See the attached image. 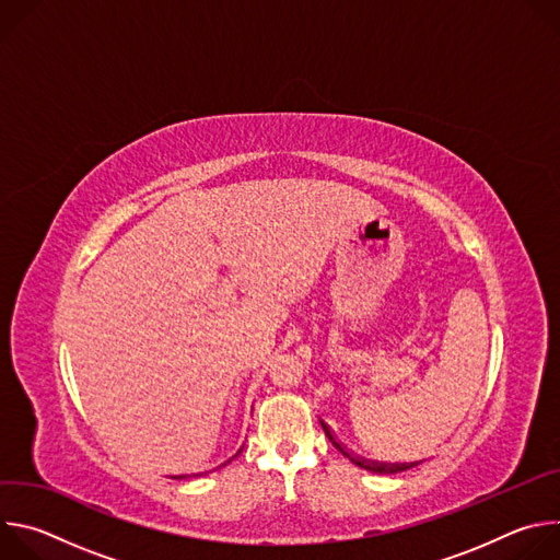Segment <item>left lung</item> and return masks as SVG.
<instances>
[{"instance_id":"1","label":"left lung","mask_w":560,"mask_h":560,"mask_svg":"<svg viewBox=\"0 0 560 560\" xmlns=\"http://www.w3.org/2000/svg\"><path fill=\"white\" fill-rule=\"evenodd\" d=\"M322 428H324L326 436L330 439V443H332L346 458H350L354 465H359L361 469H368V471H374V474H396V471H404V469H410V467L419 465V463H378V460H368V458H363V456H354L352 452H348V450L335 439L332 430H330L324 421H322Z\"/></svg>"}]
</instances>
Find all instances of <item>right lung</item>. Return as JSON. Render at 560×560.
Returning <instances> with one entry per match:
<instances>
[{
	"mask_svg": "<svg viewBox=\"0 0 560 560\" xmlns=\"http://www.w3.org/2000/svg\"><path fill=\"white\" fill-rule=\"evenodd\" d=\"M175 478H184V476H175Z\"/></svg>",
	"mask_w": 560,
	"mask_h": 560,
	"instance_id": "obj_1",
	"label": "right lung"
}]
</instances>
